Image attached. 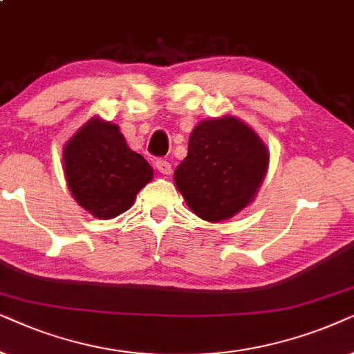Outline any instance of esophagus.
<instances>
[{
	"label": "esophagus",
	"mask_w": 354,
	"mask_h": 354,
	"mask_svg": "<svg viewBox=\"0 0 354 354\" xmlns=\"http://www.w3.org/2000/svg\"><path fill=\"white\" fill-rule=\"evenodd\" d=\"M155 167H157V169L162 174H171V165H169V162L168 160H165V158H157L155 160Z\"/></svg>",
	"instance_id": "1"
}]
</instances>
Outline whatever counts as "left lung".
Instances as JSON below:
<instances>
[{
	"mask_svg": "<svg viewBox=\"0 0 354 354\" xmlns=\"http://www.w3.org/2000/svg\"><path fill=\"white\" fill-rule=\"evenodd\" d=\"M267 165L268 150L249 126L233 116L215 118L191 133L174 183L196 215L216 223L256 197Z\"/></svg>",
	"mask_w": 354,
	"mask_h": 354,
	"instance_id": "1",
	"label": "left lung"
}]
</instances>
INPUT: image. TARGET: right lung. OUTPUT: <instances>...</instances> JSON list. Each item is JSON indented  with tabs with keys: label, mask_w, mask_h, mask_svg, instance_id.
Masks as SVG:
<instances>
[{
	"label": "right lung",
	"mask_w": 354,
	"mask_h": 354,
	"mask_svg": "<svg viewBox=\"0 0 354 354\" xmlns=\"http://www.w3.org/2000/svg\"><path fill=\"white\" fill-rule=\"evenodd\" d=\"M64 173L71 194L97 218L121 215L153 178V169L133 152L111 122L93 118L64 147Z\"/></svg>",
	"instance_id": "obj_1"
}]
</instances>
